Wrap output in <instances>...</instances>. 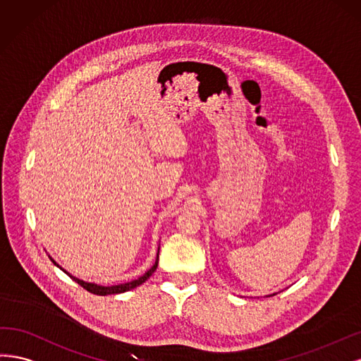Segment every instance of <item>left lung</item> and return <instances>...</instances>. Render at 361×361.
Masks as SVG:
<instances>
[{"label":"left lung","instance_id":"left-lung-1","mask_svg":"<svg viewBox=\"0 0 361 361\" xmlns=\"http://www.w3.org/2000/svg\"><path fill=\"white\" fill-rule=\"evenodd\" d=\"M273 295H274V294H273Z\"/></svg>","mask_w":361,"mask_h":361}]
</instances>
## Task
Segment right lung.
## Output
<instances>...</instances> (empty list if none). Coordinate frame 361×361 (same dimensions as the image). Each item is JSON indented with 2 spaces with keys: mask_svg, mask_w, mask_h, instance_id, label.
<instances>
[{
  "mask_svg": "<svg viewBox=\"0 0 361 361\" xmlns=\"http://www.w3.org/2000/svg\"><path fill=\"white\" fill-rule=\"evenodd\" d=\"M49 258H51V257H49ZM51 261L58 267V269L63 270L68 277H72L73 281L78 282L84 289L90 290V293L96 294V295H111V294L127 293V290H130V289H133V288H136V286H139V285H142V283L147 281V279H149V276L153 274V273L156 271V269H157V264H159V252H157V258H156L153 267H151V269H149L148 271H145L141 277H137V279H135V281H130V282L120 283V285H112V286H104V285H99V283H94V282H85V281H82V279H78L76 276H72L71 273H67V271L63 269V267L58 265V262H55L52 258H51Z\"/></svg>",
  "mask_w": 361,
  "mask_h": 361,
  "instance_id": "right-lung-1",
  "label": "right lung"
}]
</instances>
